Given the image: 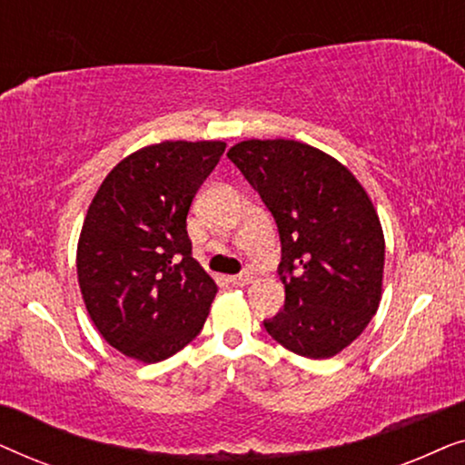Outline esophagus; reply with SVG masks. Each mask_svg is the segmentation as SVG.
<instances>
[{
  "instance_id": "34e87169",
  "label": "esophagus",
  "mask_w": 465,
  "mask_h": 465,
  "mask_svg": "<svg viewBox=\"0 0 465 465\" xmlns=\"http://www.w3.org/2000/svg\"><path fill=\"white\" fill-rule=\"evenodd\" d=\"M250 282H252V272L250 271H241L239 275L228 277V283H232V285H247Z\"/></svg>"
}]
</instances>
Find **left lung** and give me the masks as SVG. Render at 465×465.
<instances>
[{
  "label": "left lung",
  "instance_id": "8db88e82",
  "mask_svg": "<svg viewBox=\"0 0 465 465\" xmlns=\"http://www.w3.org/2000/svg\"><path fill=\"white\" fill-rule=\"evenodd\" d=\"M260 194L282 241L283 309L264 328L304 358H332L377 313L385 239L366 190L332 156L294 139L228 150Z\"/></svg>",
  "mask_w": 465,
  "mask_h": 465
}]
</instances>
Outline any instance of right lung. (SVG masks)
<instances>
[{
  "mask_svg": "<svg viewBox=\"0 0 465 465\" xmlns=\"http://www.w3.org/2000/svg\"><path fill=\"white\" fill-rule=\"evenodd\" d=\"M222 142H163L126 156L88 207L78 282L101 336L129 358L161 361L203 330L213 279L193 258L186 215L220 163Z\"/></svg>",
  "mask_w": 465,
  "mask_h": 465,
  "instance_id": "add662e5",
  "label": "right lung"
}]
</instances>
